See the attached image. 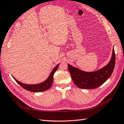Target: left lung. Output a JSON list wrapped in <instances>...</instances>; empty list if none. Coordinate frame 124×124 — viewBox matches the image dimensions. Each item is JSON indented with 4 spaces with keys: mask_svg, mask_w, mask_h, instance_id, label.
Wrapping results in <instances>:
<instances>
[{
    "mask_svg": "<svg viewBox=\"0 0 124 124\" xmlns=\"http://www.w3.org/2000/svg\"><path fill=\"white\" fill-rule=\"evenodd\" d=\"M115 63V54L113 49L109 63L96 72H84L70 64H68V66L71 78L77 86L83 89H93L99 87L109 78L114 70Z\"/></svg>",
    "mask_w": 124,
    "mask_h": 124,
    "instance_id": "left-lung-1",
    "label": "left lung"
}]
</instances>
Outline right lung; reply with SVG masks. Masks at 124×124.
Instances as JSON below:
<instances>
[{
  "label": "right lung",
  "mask_w": 124,
  "mask_h": 124,
  "mask_svg": "<svg viewBox=\"0 0 124 124\" xmlns=\"http://www.w3.org/2000/svg\"><path fill=\"white\" fill-rule=\"evenodd\" d=\"M58 66H59V64H57L55 67H54V69L52 70V72L50 73L49 77H48V78L45 81H44L43 83L38 84H34V85H27L25 84H23L22 83L20 82L18 80L14 78L15 80L17 83L18 84H19L21 86H22L23 88H24V89H26L28 91H31V92H42L44 91L49 89L50 87L51 86V85L53 83L54 81V73H55L56 70H57Z\"/></svg>",
  "instance_id": "1"
}]
</instances>
